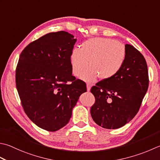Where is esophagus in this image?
<instances>
[{
	"instance_id": "esophagus-1",
	"label": "esophagus",
	"mask_w": 160,
	"mask_h": 160,
	"mask_svg": "<svg viewBox=\"0 0 160 160\" xmlns=\"http://www.w3.org/2000/svg\"><path fill=\"white\" fill-rule=\"evenodd\" d=\"M90 89H91V85H90L89 84L87 83V92H89Z\"/></svg>"
}]
</instances>
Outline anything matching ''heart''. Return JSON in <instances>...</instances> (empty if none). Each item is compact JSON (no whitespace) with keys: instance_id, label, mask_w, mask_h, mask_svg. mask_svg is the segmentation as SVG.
Returning <instances> with one entry per match:
<instances>
[{"instance_id":"b5f03b06","label":"heart","mask_w":160,"mask_h":160,"mask_svg":"<svg viewBox=\"0 0 160 160\" xmlns=\"http://www.w3.org/2000/svg\"><path fill=\"white\" fill-rule=\"evenodd\" d=\"M126 47L114 39L93 38L84 42L81 48H76L71 55V66L74 76H80L89 62L90 67L81 77L88 82L97 77L109 80L123 67L126 59Z\"/></svg>"}]
</instances>
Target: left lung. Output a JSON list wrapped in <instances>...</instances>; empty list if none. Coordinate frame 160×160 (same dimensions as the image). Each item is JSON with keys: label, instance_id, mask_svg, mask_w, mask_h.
I'll return each mask as SVG.
<instances>
[{"label": "left lung", "instance_id": "8db88e82", "mask_svg": "<svg viewBox=\"0 0 160 160\" xmlns=\"http://www.w3.org/2000/svg\"><path fill=\"white\" fill-rule=\"evenodd\" d=\"M126 59L118 73L91 89L95 103L91 108L93 120L106 129H117L135 117L148 90L146 59L132 45L126 44Z\"/></svg>", "mask_w": 160, "mask_h": 160}]
</instances>
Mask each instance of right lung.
Instances as JSON below:
<instances>
[{
	"label": "right lung",
	"instance_id": "obj_1",
	"mask_svg": "<svg viewBox=\"0 0 160 160\" xmlns=\"http://www.w3.org/2000/svg\"><path fill=\"white\" fill-rule=\"evenodd\" d=\"M76 39L65 31L51 32L29 43L16 68V86L28 118L55 132L67 125L86 84L72 75L71 55Z\"/></svg>",
	"mask_w": 160,
	"mask_h": 160
}]
</instances>
